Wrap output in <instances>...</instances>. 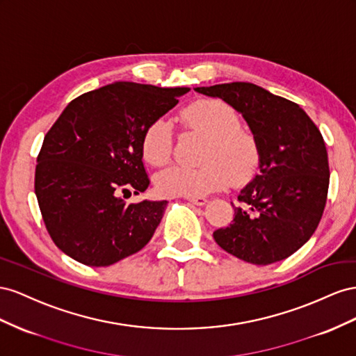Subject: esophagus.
I'll use <instances>...</instances> for the list:
<instances>
[{"label": "esophagus", "instance_id": "esophagus-1", "mask_svg": "<svg viewBox=\"0 0 356 356\" xmlns=\"http://www.w3.org/2000/svg\"><path fill=\"white\" fill-rule=\"evenodd\" d=\"M189 202H192V204H195V206H206L207 202H209V200L207 198H204V197H188L186 198Z\"/></svg>", "mask_w": 356, "mask_h": 356}]
</instances>
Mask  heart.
Returning <instances> with one entry per match:
<instances>
[{"label": "heart", "instance_id": "obj_1", "mask_svg": "<svg viewBox=\"0 0 356 356\" xmlns=\"http://www.w3.org/2000/svg\"><path fill=\"white\" fill-rule=\"evenodd\" d=\"M181 119L211 137L204 159L207 164L191 168L171 165L158 172L156 188L168 197H201L223 189L232 177L241 184L259 165L257 140L241 128L234 107L220 99H200L181 111ZM141 149L152 165H164L172 152V128L165 119L152 120L141 137Z\"/></svg>", "mask_w": 356, "mask_h": 356}]
</instances>
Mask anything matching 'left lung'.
Listing matches in <instances>:
<instances>
[{"label":"left lung","instance_id":"left-lung-1","mask_svg":"<svg viewBox=\"0 0 356 356\" xmlns=\"http://www.w3.org/2000/svg\"><path fill=\"white\" fill-rule=\"evenodd\" d=\"M245 118L259 149V171L240 191L234 219L213 232L243 261L268 266L291 257L316 231L330 167L321 131L298 104L248 82L195 88Z\"/></svg>","mask_w":356,"mask_h":356}]
</instances>
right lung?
<instances>
[{
  "mask_svg": "<svg viewBox=\"0 0 356 356\" xmlns=\"http://www.w3.org/2000/svg\"><path fill=\"white\" fill-rule=\"evenodd\" d=\"M189 88L115 82L65 107L44 136L35 167V195L46 228L65 255L107 267L143 249L167 201L125 202L145 192L141 137Z\"/></svg>",
  "mask_w": 356,
  "mask_h": 356,
  "instance_id": "obj_1",
  "label": "right lung"
}]
</instances>
